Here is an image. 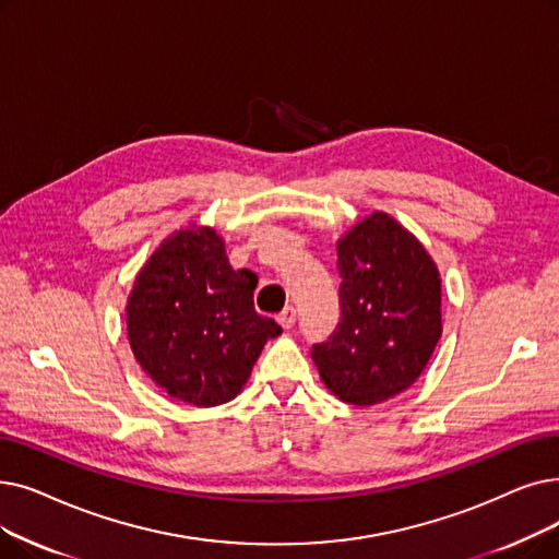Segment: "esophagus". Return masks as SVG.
<instances>
[{
	"mask_svg": "<svg viewBox=\"0 0 559 559\" xmlns=\"http://www.w3.org/2000/svg\"><path fill=\"white\" fill-rule=\"evenodd\" d=\"M295 322H297V310H295L293 306L285 308V310L278 314V324H281L283 329H293Z\"/></svg>",
	"mask_w": 559,
	"mask_h": 559,
	"instance_id": "1",
	"label": "esophagus"
}]
</instances>
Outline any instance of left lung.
Masks as SVG:
<instances>
[{"label":"left lung","instance_id":"obj_1","mask_svg":"<svg viewBox=\"0 0 559 559\" xmlns=\"http://www.w3.org/2000/svg\"><path fill=\"white\" fill-rule=\"evenodd\" d=\"M340 322L312 360L329 391L372 406L423 374L441 324V274L391 214L372 212L337 239Z\"/></svg>","mask_w":559,"mask_h":559}]
</instances>
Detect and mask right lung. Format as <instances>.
<instances>
[{"label":"right lung","mask_w":559,"mask_h":559,"mask_svg":"<svg viewBox=\"0 0 559 559\" xmlns=\"http://www.w3.org/2000/svg\"><path fill=\"white\" fill-rule=\"evenodd\" d=\"M258 276L235 272L222 235L189 226L166 237L128 297V337L143 372L193 406L226 404L245 388L281 326L253 308Z\"/></svg>","instance_id":"obj_1"}]
</instances>
